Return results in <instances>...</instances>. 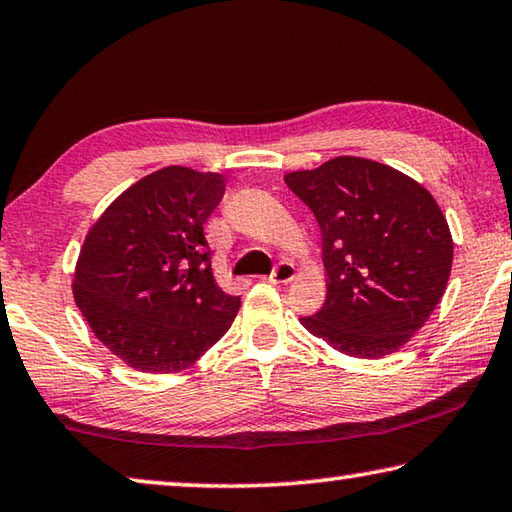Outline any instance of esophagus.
<instances>
[{"instance_id": "1", "label": "esophagus", "mask_w": 512, "mask_h": 512, "mask_svg": "<svg viewBox=\"0 0 512 512\" xmlns=\"http://www.w3.org/2000/svg\"><path fill=\"white\" fill-rule=\"evenodd\" d=\"M294 275H296L294 264H291V262H278V264H275L273 273L269 275V282H273V285H287V282L294 280Z\"/></svg>"}]
</instances>
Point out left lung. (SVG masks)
I'll use <instances>...</instances> for the list:
<instances>
[{
	"label": "left lung",
	"mask_w": 512,
	"mask_h": 512,
	"mask_svg": "<svg viewBox=\"0 0 512 512\" xmlns=\"http://www.w3.org/2000/svg\"><path fill=\"white\" fill-rule=\"evenodd\" d=\"M285 182L321 227L328 294L300 323L353 358H383L444 296L453 241L435 198L378 161L337 157Z\"/></svg>",
	"instance_id": "8db88e82"
}]
</instances>
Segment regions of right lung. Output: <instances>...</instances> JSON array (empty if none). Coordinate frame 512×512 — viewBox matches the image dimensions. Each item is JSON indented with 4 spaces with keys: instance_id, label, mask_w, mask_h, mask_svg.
Wrapping results in <instances>:
<instances>
[{
    "instance_id": "add662e5",
    "label": "right lung",
    "mask_w": 512,
    "mask_h": 512,
    "mask_svg": "<svg viewBox=\"0 0 512 512\" xmlns=\"http://www.w3.org/2000/svg\"><path fill=\"white\" fill-rule=\"evenodd\" d=\"M223 196V175L168 166L129 186L88 232L75 300L129 367L182 371L232 326L241 298L216 285L205 239Z\"/></svg>"
}]
</instances>
